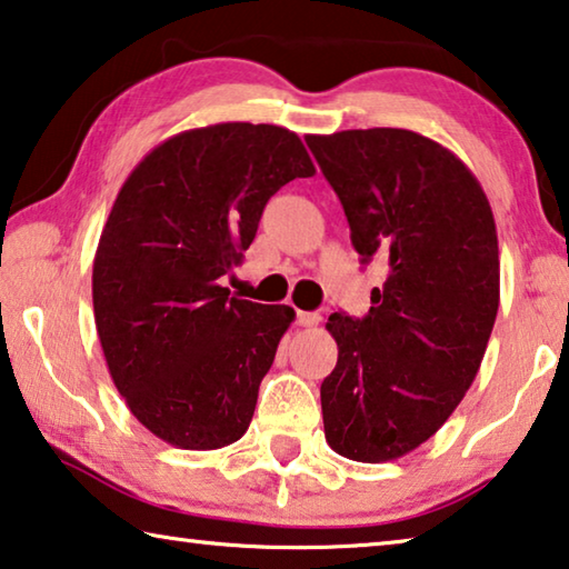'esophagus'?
Masks as SVG:
<instances>
[{
  "mask_svg": "<svg viewBox=\"0 0 569 569\" xmlns=\"http://www.w3.org/2000/svg\"><path fill=\"white\" fill-rule=\"evenodd\" d=\"M319 321L321 317L317 311H296V323H299V327H317Z\"/></svg>",
  "mask_w": 569,
  "mask_h": 569,
  "instance_id": "1",
  "label": "esophagus"
}]
</instances>
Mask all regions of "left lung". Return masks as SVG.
I'll list each match as a JSON object with an SVG mask.
<instances>
[{
    "label": "left lung",
    "mask_w": 569,
    "mask_h": 569,
    "mask_svg": "<svg viewBox=\"0 0 569 569\" xmlns=\"http://www.w3.org/2000/svg\"><path fill=\"white\" fill-rule=\"evenodd\" d=\"M382 288L365 319L331 313L323 436L339 456L385 463L426 443L479 372L499 311V240L479 179L408 129L306 137Z\"/></svg>",
    "instance_id": "obj_1"
}]
</instances>
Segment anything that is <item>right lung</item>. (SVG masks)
Listing matches in <instances>:
<instances>
[{"instance_id": "right-lung-1", "label": "right lung", "mask_w": 569, "mask_h": 569, "mask_svg": "<svg viewBox=\"0 0 569 569\" xmlns=\"http://www.w3.org/2000/svg\"><path fill=\"white\" fill-rule=\"evenodd\" d=\"M283 126L214 123L161 141L126 179L93 260V313L116 390L169 446L242 438L291 306L228 299L278 189L313 177Z\"/></svg>"}]
</instances>
